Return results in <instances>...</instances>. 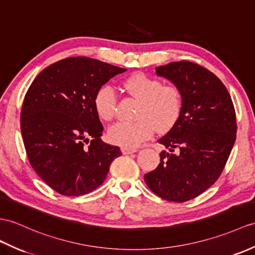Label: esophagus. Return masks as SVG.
Listing matches in <instances>:
<instances>
[{
	"instance_id": "obj_1",
	"label": "esophagus",
	"mask_w": 255,
	"mask_h": 255,
	"mask_svg": "<svg viewBox=\"0 0 255 255\" xmlns=\"http://www.w3.org/2000/svg\"><path fill=\"white\" fill-rule=\"evenodd\" d=\"M137 152L135 149H131V147H122V153L123 154H131V153Z\"/></svg>"
}]
</instances>
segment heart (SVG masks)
Returning <instances> with one entry per match:
<instances>
[{
    "label": "heart",
    "mask_w": 255,
    "mask_h": 255,
    "mask_svg": "<svg viewBox=\"0 0 255 255\" xmlns=\"http://www.w3.org/2000/svg\"><path fill=\"white\" fill-rule=\"evenodd\" d=\"M124 88L130 96L140 100L137 111L138 121L117 123L109 129L108 138L112 143L123 147H135L150 139L155 129L167 132L173 128L182 111V94L174 85H163V81L143 73H138L124 81ZM117 98L114 89L102 86L94 94L93 105L101 120H113Z\"/></svg>",
    "instance_id": "1"
}]
</instances>
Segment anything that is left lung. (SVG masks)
Returning <instances> with one entry per match:
<instances>
[{
	"instance_id": "obj_1",
	"label": "left lung",
	"mask_w": 255,
	"mask_h": 255,
	"mask_svg": "<svg viewBox=\"0 0 255 255\" xmlns=\"http://www.w3.org/2000/svg\"><path fill=\"white\" fill-rule=\"evenodd\" d=\"M155 72L180 89L182 111L157 140L165 150L144 180L158 197L181 203L208 190L221 176L236 141L235 108L223 82L198 64L171 62Z\"/></svg>"
}]
</instances>
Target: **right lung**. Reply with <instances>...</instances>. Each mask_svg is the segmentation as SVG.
<instances>
[{
    "label": "right lung",
    "instance_id": "right-lung-1",
    "mask_svg": "<svg viewBox=\"0 0 255 255\" xmlns=\"http://www.w3.org/2000/svg\"><path fill=\"white\" fill-rule=\"evenodd\" d=\"M126 68L85 56L68 57L32 81L20 113L21 135L32 168L46 185L67 197L101 186L122 152L101 140L94 110L98 89Z\"/></svg>",
    "mask_w": 255,
    "mask_h": 255
}]
</instances>
